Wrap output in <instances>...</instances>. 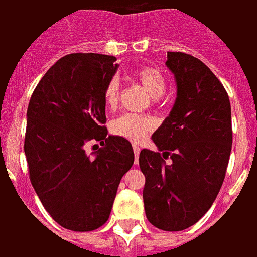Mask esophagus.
Instances as JSON below:
<instances>
[{
    "label": "esophagus",
    "instance_id": "obj_1",
    "mask_svg": "<svg viewBox=\"0 0 257 257\" xmlns=\"http://www.w3.org/2000/svg\"><path fill=\"white\" fill-rule=\"evenodd\" d=\"M133 150H134V154H135V162L138 163V157H139V153H141V147H139L137 143H133Z\"/></svg>",
    "mask_w": 257,
    "mask_h": 257
}]
</instances>
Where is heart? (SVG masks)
<instances>
[{
    "mask_svg": "<svg viewBox=\"0 0 257 257\" xmlns=\"http://www.w3.org/2000/svg\"><path fill=\"white\" fill-rule=\"evenodd\" d=\"M131 78L138 82L143 89L158 100L167 89V81L164 74L159 69L153 66L137 67ZM104 104L108 108H114L118 104L119 99V82L116 78H112L106 85L103 93ZM154 122L149 116L135 115V114H123L114 119L110 124V130L114 135L122 137L133 142H142L153 131Z\"/></svg>",
    "mask_w": 257,
    "mask_h": 257,
    "instance_id": "1",
    "label": "heart"
}]
</instances>
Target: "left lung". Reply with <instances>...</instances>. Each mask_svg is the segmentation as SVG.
Returning a JSON list of instances; mask_svg holds the SVG:
<instances>
[{
	"instance_id": "1",
	"label": "left lung",
	"mask_w": 257,
	"mask_h": 257,
	"mask_svg": "<svg viewBox=\"0 0 257 257\" xmlns=\"http://www.w3.org/2000/svg\"><path fill=\"white\" fill-rule=\"evenodd\" d=\"M166 65L176 81L175 103L153 134L162 154L142 150L139 166L146 216L172 232L198 223L215 202L228 166L232 122L224 86L200 59L168 51Z\"/></svg>"
}]
</instances>
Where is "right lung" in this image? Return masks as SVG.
Returning <instances> with one entry per match:
<instances>
[{"mask_svg": "<svg viewBox=\"0 0 257 257\" xmlns=\"http://www.w3.org/2000/svg\"><path fill=\"white\" fill-rule=\"evenodd\" d=\"M112 55L74 53L58 59L33 91L25 155L45 210L63 228L87 232L107 221L122 176L134 163L131 143L107 135L103 93L116 73ZM104 146L94 157L89 140Z\"/></svg>", "mask_w": 257, "mask_h": 257, "instance_id": "add662e5", "label": "right lung"}]
</instances>
